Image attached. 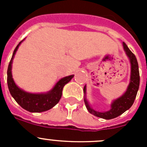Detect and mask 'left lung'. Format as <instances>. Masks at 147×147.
Segmentation results:
<instances>
[{
	"label": "left lung",
	"instance_id": "8db88e82",
	"mask_svg": "<svg viewBox=\"0 0 147 147\" xmlns=\"http://www.w3.org/2000/svg\"><path fill=\"white\" fill-rule=\"evenodd\" d=\"M123 46L125 51L126 54L128 56L131 63V76H130V82L127 88V91L122 96L115 100L111 105V109L107 112L99 113L95 111L94 110L90 107L89 104L87 102L86 98L84 99L87 109L91 114L94 115L95 116L102 118L104 119H112L116 118L124 113L126 110H129L131 107L134 101L136 99V95H137L138 90L139 88L140 84V75L139 70H138V64L136 59V56L127 47L125 42H123ZM84 92H86V87H84Z\"/></svg>",
	"mask_w": 147,
	"mask_h": 147
}]
</instances>
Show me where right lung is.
Listing matches in <instances>:
<instances>
[{"label": "right lung", "mask_w": 147, "mask_h": 147, "mask_svg": "<svg viewBox=\"0 0 147 147\" xmlns=\"http://www.w3.org/2000/svg\"><path fill=\"white\" fill-rule=\"evenodd\" d=\"M23 41V40H22ZM20 42L16 46L12 57L8 66L7 70V84L8 88L12 97L18 102V104L23 109L28 110L32 113H41L50 110L54 106H55L59 102V99L62 96V89L63 87L69 82L71 80L74 75L66 76L62 78L55 85L51 91L47 93H29L23 91L20 89L16 85L12 79L11 76V63L13 58L18 50L19 45L22 42Z\"/></svg>", "instance_id": "1"}]
</instances>
